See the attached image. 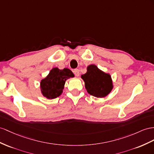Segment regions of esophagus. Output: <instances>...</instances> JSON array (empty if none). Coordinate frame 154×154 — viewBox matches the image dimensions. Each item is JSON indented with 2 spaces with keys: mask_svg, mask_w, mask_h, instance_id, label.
<instances>
[{
  "mask_svg": "<svg viewBox=\"0 0 154 154\" xmlns=\"http://www.w3.org/2000/svg\"><path fill=\"white\" fill-rule=\"evenodd\" d=\"M73 73H74L75 75V76H77V77L79 76V75H80V73H79V70L78 69H75L73 70Z\"/></svg>",
  "mask_w": 154,
  "mask_h": 154,
  "instance_id": "obj_1",
  "label": "esophagus"
}]
</instances>
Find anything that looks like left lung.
<instances>
[{
  "mask_svg": "<svg viewBox=\"0 0 154 154\" xmlns=\"http://www.w3.org/2000/svg\"><path fill=\"white\" fill-rule=\"evenodd\" d=\"M87 92L96 97H103L109 94L112 88L111 77L97 68L95 65H90L87 72L82 75Z\"/></svg>",
  "mask_w": 154,
  "mask_h": 154,
  "instance_id": "left-lung-1",
  "label": "left lung"
}]
</instances>
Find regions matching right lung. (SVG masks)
<instances>
[{"label":"right lung","mask_w":154,"mask_h":154,"mask_svg":"<svg viewBox=\"0 0 154 154\" xmlns=\"http://www.w3.org/2000/svg\"><path fill=\"white\" fill-rule=\"evenodd\" d=\"M73 77L74 75L72 71L68 68L52 69L47 77L41 81V90L43 95L48 99H54L60 96L66 79Z\"/></svg>","instance_id":"right-lung-1"}]
</instances>
